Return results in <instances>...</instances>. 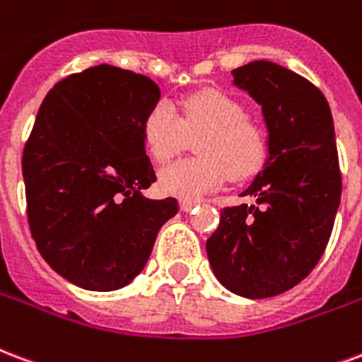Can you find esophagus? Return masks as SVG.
Returning <instances> with one entry per match:
<instances>
[{
    "label": "esophagus",
    "mask_w": 362,
    "mask_h": 362,
    "mask_svg": "<svg viewBox=\"0 0 362 362\" xmlns=\"http://www.w3.org/2000/svg\"><path fill=\"white\" fill-rule=\"evenodd\" d=\"M195 206H199V203H197V201H180V209L184 212H189V211H193V209H195Z\"/></svg>",
    "instance_id": "esophagus-1"
}]
</instances>
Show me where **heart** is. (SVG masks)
I'll return each instance as SVG.
<instances>
[{"instance_id": "1", "label": "heart", "mask_w": 362, "mask_h": 362, "mask_svg": "<svg viewBox=\"0 0 362 362\" xmlns=\"http://www.w3.org/2000/svg\"><path fill=\"white\" fill-rule=\"evenodd\" d=\"M144 144L157 163H167L192 140L199 157L176 161L159 173L165 193L186 201L201 199L222 187L228 178L243 180L262 169L267 136L247 107L222 90H201L182 102L180 115L167 100L157 102L142 125Z\"/></svg>"}]
</instances>
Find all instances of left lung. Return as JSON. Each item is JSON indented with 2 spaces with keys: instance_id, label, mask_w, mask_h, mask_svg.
<instances>
[{
  "instance_id": "left-lung-1",
  "label": "left lung",
  "mask_w": 362,
  "mask_h": 362,
  "mask_svg": "<svg viewBox=\"0 0 362 362\" xmlns=\"http://www.w3.org/2000/svg\"><path fill=\"white\" fill-rule=\"evenodd\" d=\"M231 74L262 106L269 157L241 193L256 205L220 211L206 255L228 291L260 300L291 291L321 260L340 206L341 173L332 114L313 83L267 60Z\"/></svg>"
}]
</instances>
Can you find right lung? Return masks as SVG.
<instances>
[{
	"label": "right lung",
	"mask_w": 362,
	"mask_h": 362,
	"mask_svg": "<svg viewBox=\"0 0 362 362\" xmlns=\"http://www.w3.org/2000/svg\"><path fill=\"white\" fill-rule=\"evenodd\" d=\"M161 90L150 77L100 64L47 93L22 153L28 226L43 260L87 291H117L142 272L175 197L156 182L142 125Z\"/></svg>",
	"instance_id": "obj_1"
}]
</instances>
